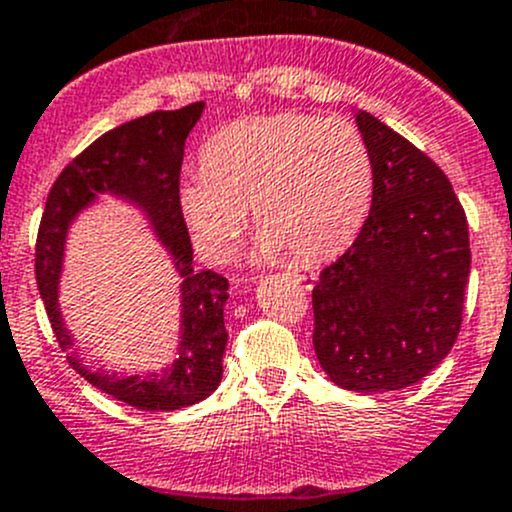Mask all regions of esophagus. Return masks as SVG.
<instances>
[{
	"instance_id": "obj_1",
	"label": "esophagus",
	"mask_w": 512,
	"mask_h": 512,
	"mask_svg": "<svg viewBox=\"0 0 512 512\" xmlns=\"http://www.w3.org/2000/svg\"><path fill=\"white\" fill-rule=\"evenodd\" d=\"M289 277H292L294 282H299V285H312L314 280H317V277L312 275V272H289Z\"/></svg>"
}]
</instances>
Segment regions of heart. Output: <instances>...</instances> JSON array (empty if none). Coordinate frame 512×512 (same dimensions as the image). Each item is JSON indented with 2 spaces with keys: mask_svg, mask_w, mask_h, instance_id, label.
Segmentation results:
<instances>
[{
  "mask_svg": "<svg viewBox=\"0 0 512 512\" xmlns=\"http://www.w3.org/2000/svg\"><path fill=\"white\" fill-rule=\"evenodd\" d=\"M374 165L344 118L307 113L242 118L203 148V168L183 173L178 205L203 257L223 262L247 208L260 227V260L292 250L322 260L354 240L371 208Z\"/></svg>",
  "mask_w": 512,
  "mask_h": 512,
  "instance_id": "obj_1",
  "label": "heart"
}]
</instances>
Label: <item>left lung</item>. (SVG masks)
I'll list each match as a JSON object with an SVG mask.
<instances>
[{
  "label": "left lung",
  "mask_w": 512,
  "mask_h": 512,
  "mask_svg": "<svg viewBox=\"0 0 512 512\" xmlns=\"http://www.w3.org/2000/svg\"><path fill=\"white\" fill-rule=\"evenodd\" d=\"M354 121L374 193L359 237L312 289L314 352L337 386L381 394L416 384L451 352L471 247L443 170L371 113Z\"/></svg>",
  "instance_id": "left-lung-1"
}]
</instances>
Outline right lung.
<instances>
[{
    "label": "right lung",
    "mask_w": 512,
    "mask_h": 512,
    "mask_svg": "<svg viewBox=\"0 0 512 512\" xmlns=\"http://www.w3.org/2000/svg\"><path fill=\"white\" fill-rule=\"evenodd\" d=\"M203 108L200 101L178 111H156L103 133L51 185L36 237V285L69 364L98 391L141 411L193 406L208 399L223 379L227 280L210 270H193V245L178 205L185 138L200 121ZM106 197L136 209L147 220L181 280L176 356L148 375L108 372L86 362L58 304L70 227Z\"/></svg>",
    "instance_id": "add662e5"
}]
</instances>
